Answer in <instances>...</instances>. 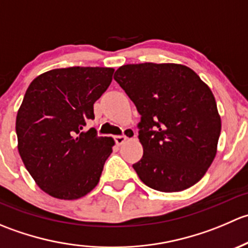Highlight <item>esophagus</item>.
<instances>
[{"label": "esophagus", "mask_w": 248, "mask_h": 248, "mask_svg": "<svg viewBox=\"0 0 248 248\" xmlns=\"http://www.w3.org/2000/svg\"><path fill=\"white\" fill-rule=\"evenodd\" d=\"M134 137H136V132L131 128H127L126 134H124V136H117V137H115L114 139H115V142H116V144L120 146V145L124 144V142H126L128 139H133Z\"/></svg>", "instance_id": "esophagus-1"}]
</instances>
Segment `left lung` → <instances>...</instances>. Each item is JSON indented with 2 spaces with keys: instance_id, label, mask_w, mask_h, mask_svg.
<instances>
[{
  "instance_id": "1",
  "label": "left lung",
  "mask_w": 248,
  "mask_h": 248,
  "mask_svg": "<svg viewBox=\"0 0 248 248\" xmlns=\"http://www.w3.org/2000/svg\"><path fill=\"white\" fill-rule=\"evenodd\" d=\"M114 79L141 115L139 179L159 192L196 185L217 154L221 116L210 87L179 63L124 64Z\"/></svg>"
}]
</instances>
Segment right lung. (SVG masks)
I'll list each match as a JSON object with an SVG mask.
<instances>
[{
  "instance_id": "obj_1",
  "label": "right lung",
  "mask_w": 248,
  "mask_h": 248,
  "mask_svg": "<svg viewBox=\"0 0 248 248\" xmlns=\"http://www.w3.org/2000/svg\"><path fill=\"white\" fill-rule=\"evenodd\" d=\"M114 68L69 67L34 78L17 110V150L37 186L49 196L74 201L99 182L115 145L86 129L93 104L108 89Z\"/></svg>"
}]
</instances>
